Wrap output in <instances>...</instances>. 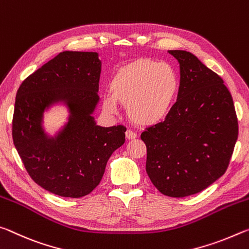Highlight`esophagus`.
I'll return each mask as SVG.
<instances>
[{
    "mask_svg": "<svg viewBox=\"0 0 249 249\" xmlns=\"http://www.w3.org/2000/svg\"><path fill=\"white\" fill-rule=\"evenodd\" d=\"M137 132H134V131H132V130H127V131H125V137H127V139H136L137 138Z\"/></svg>",
    "mask_w": 249,
    "mask_h": 249,
    "instance_id": "34e87169",
    "label": "esophagus"
}]
</instances>
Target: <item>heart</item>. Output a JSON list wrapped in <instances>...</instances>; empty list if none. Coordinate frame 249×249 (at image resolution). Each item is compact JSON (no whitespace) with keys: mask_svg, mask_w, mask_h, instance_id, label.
<instances>
[{"mask_svg":"<svg viewBox=\"0 0 249 249\" xmlns=\"http://www.w3.org/2000/svg\"><path fill=\"white\" fill-rule=\"evenodd\" d=\"M112 95L104 96V108L117 111V100L127 105L131 119L153 124L168 116L180 88V77L168 63L139 59L119 68L110 83Z\"/></svg>","mask_w":249,"mask_h":249,"instance_id":"1","label":"heart"}]
</instances>
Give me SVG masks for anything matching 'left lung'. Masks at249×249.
Listing matches in <instances>:
<instances>
[{
  "mask_svg": "<svg viewBox=\"0 0 249 249\" xmlns=\"http://www.w3.org/2000/svg\"><path fill=\"white\" fill-rule=\"evenodd\" d=\"M180 64L178 100L165 119L145 128V170L162 194L198 193L226 172L238 137L233 98L196 56L169 51Z\"/></svg>",
  "mask_w": 249,
  "mask_h": 249,
  "instance_id": "obj_1",
  "label": "left lung"
}]
</instances>
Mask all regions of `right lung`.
<instances>
[{"instance_id":"right-lung-1","label":"right lung","mask_w":249,"mask_h":249,"mask_svg":"<svg viewBox=\"0 0 249 249\" xmlns=\"http://www.w3.org/2000/svg\"><path fill=\"white\" fill-rule=\"evenodd\" d=\"M100 71L97 53L66 51L28 76L16 92L14 145L32 180L53 194L77 198L91 193L110 156L124 143L127 128L99 127L91 116ZM57 101H65L71 116L62 132L47 138L42 112Z\"/></svg>"}]
</instances>
